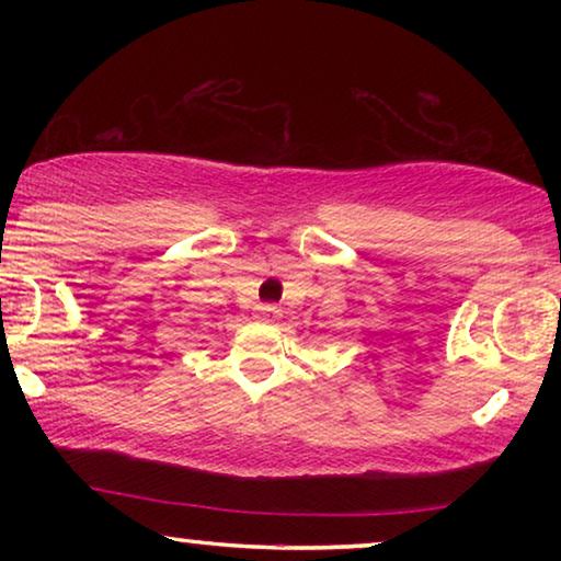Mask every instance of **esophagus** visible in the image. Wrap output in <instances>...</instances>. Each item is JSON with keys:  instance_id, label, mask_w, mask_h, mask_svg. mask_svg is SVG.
Segmentation results:
<instances>
[{"instance_id": "obj_1", "label": "esophagus", "mask_w": 561, "mask_h": 561, "mask_svg": "<svg viewBox=\"0 0 561 561\" xmlns=\"http://www.w3.org/2000/svg\"><path fill=\"white\" fill-rule=\"evenodd\" d=\"M280 317H283L280 309H278V306H273V304H263V306H257V309H255V319L265 321V324H275V321H278Z\"/></svg>"}]
</instances>
